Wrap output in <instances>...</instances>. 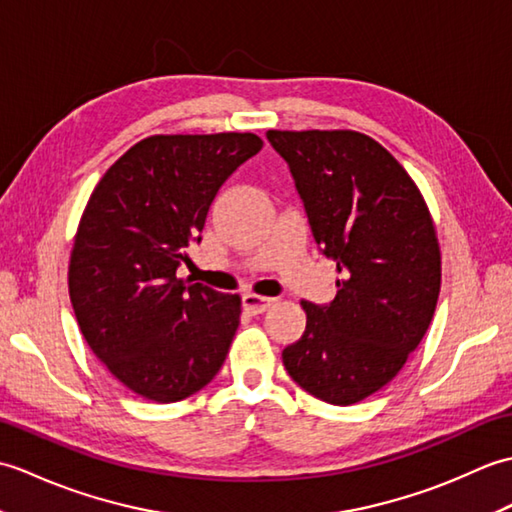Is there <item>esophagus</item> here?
Returning <instances> with one entry per match:
<instances>
[{
	"mask_svg": "<svg viewBox=\"0 0 512 512\" xmlns=\"http://www.w3.org/2000/svg\"><path fill=\"white\" fill-rule=\"evenodd\" d=\"M273 301L275 299H270V297H259V295H253V292H246V295L242 297V306L250 314H262L270 306H273Z\"/></svg>",
	"mask_w": 512,
	"mask_h": 512,
	"instance_id": "1",
	"label": "esophagus"
}]
</instances>
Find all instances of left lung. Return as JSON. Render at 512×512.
Returning <instances> with one entry per match:
<instances>
[{
	"label": "left lung",
	"instance_id": "left-lung-1",
	"mask_svg": "<svg viewBox=\"0 0 512 512\" xmlns=\"http://www.w3.org/2000/svg\"><path fill=\"white\" fill-rule=\"evenodd\" d=\"M288 162L314 242L336 262V297L301 301L306 332L281 358L290 378L330 405H354L416 350L440 295V246L409 173L365 134L266 132Z\"/></svg>",
	"mask_w": 512,
	"mask_h": 512
}]
</instances>
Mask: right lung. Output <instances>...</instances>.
<instances>
[{"mask_svg":"<svg viewBox=\"0 0 512 512\" xmlns=\"http://www.w3.org/2000/svg\"><path fill=\"white\" fill-rule=\"evenodd\" d=\"M255 134L149 136L105 171L70 257V301L101 363L134 394L178 402L224 365L242 299L187 286L176 270Z\"/></svg>","mask_w":512,"mask_h":512,"instance_id":"add662e5","label":"right lung"}]
</instances>
